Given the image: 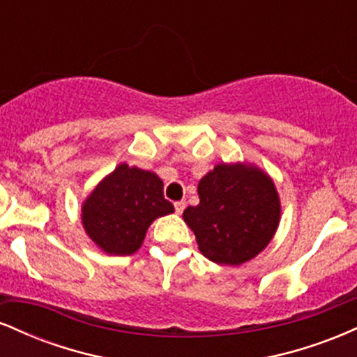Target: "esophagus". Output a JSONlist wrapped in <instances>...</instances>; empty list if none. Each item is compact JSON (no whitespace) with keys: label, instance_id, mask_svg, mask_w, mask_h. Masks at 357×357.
<instances>
[{"label":"esophagus","instance_id":"obj_1","mask_svg":"<svg viewBox=\"0 0 357 357\" xmlns=\"http://www.w3.org/2000/svg\"><path fill=\"white\" fill-rule=\"evenodd\" d=\"M184 208H186V202H184V199L174 203V210H176V213H178V215H181V213L184 211Z\"/></svg>","mask_w":357,"mask_h":357}]
</instances>
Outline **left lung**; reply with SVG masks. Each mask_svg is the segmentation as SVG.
<instances>
[{"label":"left lung","mask_w":357,"mask_h":357,"mask_svg":"<svg viewBox=\"0 0 357 357\" xmlns=\"http://www.w3.org/2000/svg\"><path fill=\"white\" fill-rule=\"evenodd\" d=\"M199 204L183 220L195 233L199 252L220 265L250 261L264 252L280 223L275 183L250 162H220L198 183Z\"/></svg>","instance_id":"obj_1"}]
</instances>
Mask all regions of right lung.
<instances>
[{"label": "right lung", "instance_id": "obj_1", "mask_svg": "<svg viewBox=\"0 0 357 357\" xmlns=\"http://www.w3.org/2000/svg\"><path fill=\"white\" fill-rule=\"evenodd\" d=\"M162 188L155 173L121 162L82 203V227L102 252L132 255L151 223L174 211Z\"/></svg>", "mask_w": 357, "mask_h": 357}]
</instances>
